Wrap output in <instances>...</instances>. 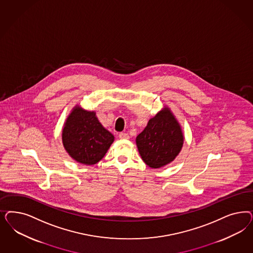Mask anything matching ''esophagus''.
I'll return each instance as SVG.
<instances>
[{"instance_id": "obj_1", "label": "esophagus", "mask_w": 253, "mask_h": 253, "mask_svg": "<svg viewBox=\"0 0 253 253\" xmlns=\"http://www.w3.org/2000/svg\"><path fill=\"white\" fill-rule=\"evenodd\" d=\"M119 138L123 139H129V135L127 133H125V132H121L119 134Z\"/></svg>"}]
</instances>
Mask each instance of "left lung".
Segmentation results:
<instances>
[{"label":"left lung","mask_w":253,"mask_h":253,"mask_svg":"<svg viewBox=\"0 0 253 253\" xmlns=\"http://www.w3.org/2000/svg\"><path fill=\"white\" fill-rule=\"evenodd\" d=\"M183 134L179 122L169 108L151 118L146 127L136 138L139 155L147 166L159 169L179 155L183 145Z\"/></svg>","instance_id":"1"}]
</instances>
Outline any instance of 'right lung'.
I'll list each match as a JSON object with an SVG mask.
<instances>
[{
  "label": "right lung",
  "mask_w": 253,
  "mask_h": 253,
  "mask_svg": "<svg viewBox=\"0 0 253 253\" xmlns=\"http://www.w3.org/2000/svg\"><path fill=\"white\" fill-rule=\"evenodd\" d=\"M114 135L99 123L95 112L74 107L66 119L62 142L69 155L83 165H95L106 155Z\"/></svg>",
  "instance_id": "1"
}]
</instances>
